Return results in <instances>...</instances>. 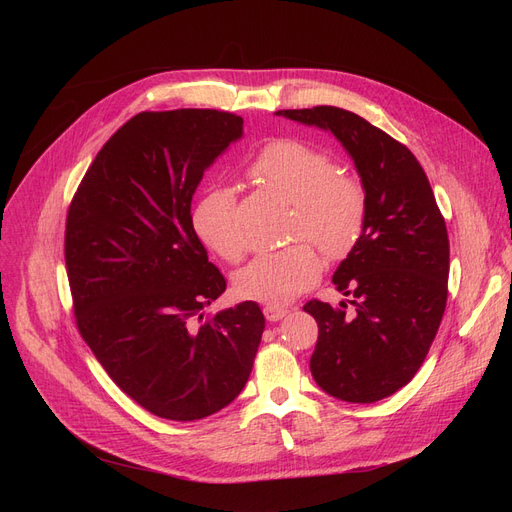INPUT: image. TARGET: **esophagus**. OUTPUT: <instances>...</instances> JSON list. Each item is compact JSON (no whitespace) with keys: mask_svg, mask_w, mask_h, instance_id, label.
<instances>
[{"mask_svg":"<svg viewBox=\"0 0 512 512\" xmlns=\"http://www.w3.org/2000/svg\"><path fill=\"white\" fill-rule=\"evenodd\" d=\"M288 313V307H280V305H267L263 307V315L267 321H278Z\"/></svg>","mask_w":512,"mask_h":512,"instance_id":"obj_1","label":"esophagus"}]
</instances>
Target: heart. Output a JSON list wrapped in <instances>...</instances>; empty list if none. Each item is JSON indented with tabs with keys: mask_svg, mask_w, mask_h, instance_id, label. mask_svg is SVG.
<instances>
[{
	"mask_svg": "<svg viewBox=\"0 0 512 512\" xmlns=\"http://www.w3.org/2000/svg\"><path fill=\"white\" fill-rule=\"evenodd\" d=\"M251 176L292 203L290 238H307L330 259H342L359 242L367 197L363 184L338 172L336 159L299 139L267 143L251 164ZM193 230L207 249L234 263L245 253L236 228V195L230 186H213L195 203ZM311 242L261 253L234 276L242 299L282 303L297 297L321 274V257Z\"/></svg>",
	"mask_w": 512,
	"mask_h": 512,
	"instance_id": "heart-1",
	"label": "heart"
}]
</instances>
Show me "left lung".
Wrapping results in <instances>:
<instances>
[{"label": "left lung", "instance_id": "8db88e82", "mask_svg": "<svg viewBox=\"0 0 512 512\" xmlns=\"http://www.w3.org/2000/svg\"><path fill=\"white\" fill-rule=\"evenodd\" d=\"M276 114L332 132L361 176L365 228L332 278L354 311L317 299L303 311L319 328L309 363L317 386L346 402L382 400L413 380L446 309L450 245L434 191L405 145L353 112Z\"/></svg>", "mask_w": 512, "mask_h": 512}]
</instances>
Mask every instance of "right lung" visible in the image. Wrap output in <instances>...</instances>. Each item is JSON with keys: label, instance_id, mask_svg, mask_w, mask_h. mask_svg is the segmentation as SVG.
<instances>
[{"label": "right lung", "instance_id": "add662e5", "mask_svg": "<svg viewBox=\"0 0 512 512\" xmlns=\"http://www.w3.org/2000/svg\"><path fill=\"white\" fill-rule=\"evenodd\" d=\"M242 137L218 110L141 112L93 159L68 209L66 270L80 336L149 413L197 421L245 388L265 317L226 290L191 222L203 172Z\"/></svg>", "mask_w": 512, "mask_h": 512}]
</instances>
